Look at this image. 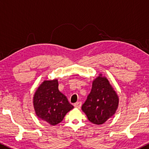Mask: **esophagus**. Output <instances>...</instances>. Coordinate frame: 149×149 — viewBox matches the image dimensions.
<instances>
[{"mask_svg": "<svg viewBox=\"0 0 149 149\" xmlns=\"http://www.w3.org/2000/svg\"><path fill=\"white\" fill-rule=\"evenodd\" d=\"M81 104L82 103L80 102H76V103L74 104V107L75 108H77V109H80V108L81 107Z\"/></svg>", "mask_w": 149, "mask_h": 149, "instance_id": "esophagus-1", "label": "esophagus"}]
</instances>
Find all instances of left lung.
Listing matches in <instances>:
<instances>
[{
	"label": "left lung",
	"instance_id": "1",
	"mask_svg": "<svg viewBox=\"0 0 149 149\" xmlns=\"http://www.w3.org/2000/svg\"><path fill=\"white\" fill-rule=\"evenodd\" d=\"M119 98L111 85L102 74L92 82V87L82 110L89 120L102 125L115 114L118 107Z\"/></svg>",
	"mask_w": 149,
	"mask_h": 149
}]
</instances>
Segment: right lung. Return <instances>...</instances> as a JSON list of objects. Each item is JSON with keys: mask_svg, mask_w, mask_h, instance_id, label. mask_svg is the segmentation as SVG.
<instances>
[{"mask_svg": "<svg viewBox=\"0 0 149 149\" xmlns=\"http://www.w3.org/2000/svg\"><path fill=\"white\" fill-rule=\"evenodd\" d=\"M58 80H44L33 95V107L39 118L52 125H57L73 107L59 92Z\"/></svg>", "mask_w": 149, "mask_h": 149, "instance_id": "right-lung-1", "label": "right lung"}]
</instances>
